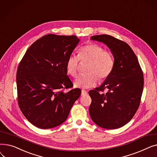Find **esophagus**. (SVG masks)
<instances>
[{
    "instance_id": "34e87169",
    "label": "esophagus",
    "mask_w": 157,
    "mask_h": 157,
    "mask_svg": "<svg viewBox=\"0 0 157 157\" xmlns=\"http://www.w3.org/2000/svg\"><path fill=\"white\" fill-rule=\"evenodd\" d=\"M86 94H87V92L86 91V90H81V95H85Z\"/></svg>"
}]
</instances>
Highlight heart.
Wrapping results in <instances>:
<instances>
[{
  "instance_id": "b5f03b06",
  "label": "heart",
  "mask_w": 157,
  "mask_h": 157,
  "mask_svg": "<svg viewBox=\"0 0 157 157\" xmlns=\"http://www.w3.org/2000/svg\"><path fill=\"white\" fill-rule=\"evenodd\" d=\"M79 59L90 61L86 74L79 75L74 81L77 88H89L96 85L98 78L100 81L108 78L114 67V59L112 55L101 46L91 43L80 48L78 56L71 55L66 62V71L71 76L75 77L78 72Z\"/></svg>"
}]
</instances>
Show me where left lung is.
Returning a JSON list of instances; mask_svg holds the SVG:
<instances>
[{"mask_svg": "<svg viewBox=\"0 0 157 157\" xmlns=\"http://www.w3.org/2000/svg\"><path fill=\"white\" fill-rule=\"evenodd\" d=\"M91 40L105 44L114 57V67L104 83L89 91V108L92 121L104 128L116 129L133 118L141 101L144 86L143 73L130 46L109 35L94 36ZM104 89L106 94L101 93Z\"/></svg>", "mask_w": 157, "mask_h": 157, "instance_id": "obj_1", "label": "left lung"}]
</instances>
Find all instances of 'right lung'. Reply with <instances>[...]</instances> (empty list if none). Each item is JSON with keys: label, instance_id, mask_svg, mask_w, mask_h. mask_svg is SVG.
I'll use <instances>...</instances> for the list:
<instances>
[{"label": "right lung", "instance_id": "obj_1", "mask_svg": "<svg viewBox=\"0 0 157 157\" xmlns=\"http://www.w3.org/2000/svg\"><path fill=\"white\" fill-rule=\"evenodd\" d=\"M79 43L75 36H44L29 47L19 64V107L28 121L39 128L61 125L81 95L79 88L63 92L73 85L65 64Z\"/></svg>", "mask_w": 157, "mask_h": 157}]
</instances>
